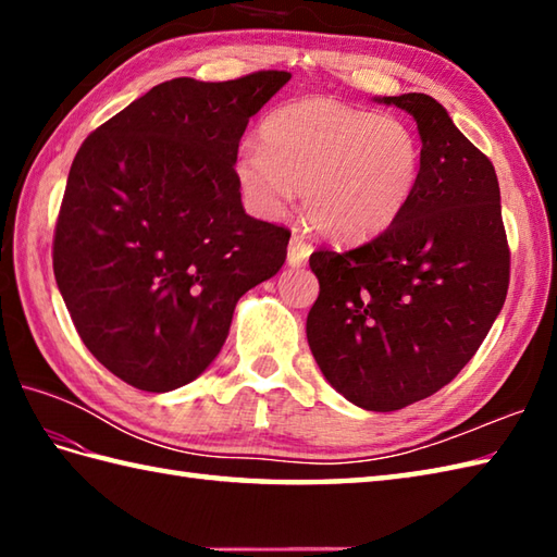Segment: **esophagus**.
Here are the masks:
<instances>
[{
  "instance_id": "esophagus-1",
  "label": "esophagus",
  "mask_w": 557,
  "mask_h": 557,
  "mask_svg": "<svg viewBox=\"0 0 557 557\" xmlns=\"http://www.w3.org/2000/svg\"><path fill=\"white\" fill-rule=\"evenodd\" d=\"M311 251H313V246H311L309 242H306V236L299 234V232H294V234H292V242H289V256H287L289 265H294V268L304 265L306 260H309Z\"/></svg>"
}]
</instances>
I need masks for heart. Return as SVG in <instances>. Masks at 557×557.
Listing matches in <instances>:
<instances>
[{"label":"heart","instance_id":"heart-1","mask_svg":"<svg viewBox=\"0 0 557 557\" xmlns=\"http://www.w3.org/2000/svg\"><path fill=\"white\" fill-rule=\"evenodd\" d=\"M234 174L256 215H282L301 188L318 230L333 239H363L389 227L409 203L421 174V140L397 116L306 98L265 116L260 146L239 148Z\"/></svg>","mask_w":557,"mask_h":557}]
</instances>
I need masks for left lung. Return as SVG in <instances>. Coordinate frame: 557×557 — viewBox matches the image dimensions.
I'll list each match as a JSON object with an SVG mask.
<instances>
[{"label": "left lung", "instance_id": "left-lung-1", "mask_svg": "<svg viewBox=\"0 0 557 557\" xmlns=\"http://www.w3.org/2000/svg\"><path fill=\"white\" fill-rule=\"evenodd\" d=\"M421 136L409 203L375 239L318 248L306 337L327 383L369 411L431 397L474 357L510 285V246L493 162L423 92L383 98Z\"/></svg>", "mask_w": 557, "mask_h": 557}]
</instances>
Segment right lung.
I'll list each match as a JSON object with an SVG mask.
<instances>
[{
    "label": "right lung",
    "instance_id": "right-lung-1",
    "mask_svg": "<svg viewBox=\"0 0 557 557\" xmlns=\"http://www.w3.org/2000/svg\"><path fill=\"white\" fill-rule=\"evenodd\" d=\"M292 78H172L78 148L52 265L83 345L146 393L203 373L234 306L287 258L292 232L246 215L234 162L246 124Z\"/></svg>",
    "mask_w": 557,
    "mask_h": 557
}]
</instances>
